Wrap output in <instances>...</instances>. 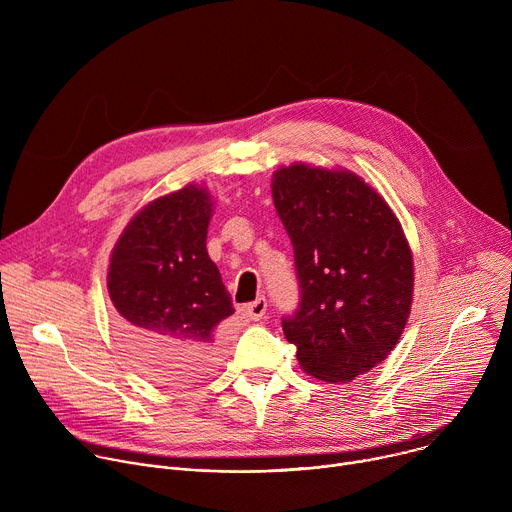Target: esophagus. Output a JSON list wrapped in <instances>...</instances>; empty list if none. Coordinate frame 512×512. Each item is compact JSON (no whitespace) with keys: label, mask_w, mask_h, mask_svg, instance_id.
I'll use <instances>...</instances> for the list:
<instances>
[{"label":"esophagus","mask_w":512,"mask_h":512,"mask_svg":"<svg viewBox=\"0 0 512 512\" xmlns=\"http://www.w3.org/2000/svg\"><path fill=\"white\" fill-rule=\"evenodd\" d=\"M265 310H267V300L265 298H257L255 302L247 304V316L255 322L265 316Z\"/></svg>","instance_id":"esophagus-1"}]
</instances>
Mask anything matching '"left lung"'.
<instances>
[{
  "mask_svg": "<svg viewBox=\"0 0 512 512\" xmlns=\"http://www.w3.org/2000/svg\"><path fill=\"white\" fill-rule=\"evenodd\" d=\"M271 190L300 285L283 334L308 375L348 383L385 360L403 334L411 249L389 204L350 172L294 164L275 172Z\"/></svg>",
  "mask_w": 512,
  "mask_h": 512,
  "instance_id": "obj_1",
  "label": "left lung"
}]
</instances>
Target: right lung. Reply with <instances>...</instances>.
Here are the masks:
<instances>
[{"label":"right lung","instance_id":"1","mask_svg":"<svg viewBox=\"0 0 512 512\" xmlns=\"http://www.w3.org/2000/svg\"><path fill=\"white\" fill-rule=\"evenodd\" d=\"M210 214L208 192L186 186L139 210L111 255L107 287L123 344L164 381L212 371L216 326L235 312L206 253Z\"/></svg>","mask_w":512,"mask_h":512}]
</instances>
